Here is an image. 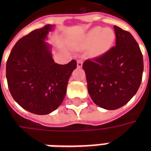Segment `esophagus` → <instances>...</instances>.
Wrapping results in <instances>:
<instances>
[{"mask_svg":"<svg viewBox=\"0 0 151 151\" xmlns=\"http://www.w3.org/2000/svg\"><path fill=\"white\" fill-rule=\"evenodd\" d=\"M82 63H83V60H78V61H77V66H78V68H81L82 66Z\"/></svg>","mask_w":151,"mask_h":151,"instance_id":"esophagus-1","label":"esophagus"}]
</instances>
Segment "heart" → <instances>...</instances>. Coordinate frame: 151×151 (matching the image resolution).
Returning <instances> with one entry per match:
<instances>
[{"label":"heart","instance_id":"obj_1","mask_svg":"<svg viewBox=\"0 0 151 151\" xmlns=\"http://www.w3.org/2000/svg\"><path fill=\"white\" fill-rule=\"evenodd\" d=\"M116 40V35L111 28L95 27L89 31L83 38L86 46L93 44V51L96 53H104L111 48Z\"/></svg>","mask_w":151,"mask_h":151}]
</instances>
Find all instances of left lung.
Wrapping results in <instances>:
<instances>
[{"label": "left lung", "instance_id": "8db88e82", "mask_svg": "<svg viewBox=\"0 0 151 151\" xmlns=\"http://www.w3.org/2000/svg\"><path fill=\"white\" fill-rule=\"evenodd\" d=\"M116 45L82 65L91 98L99 107L115 110L126 104L139 88L143 57L138 44L129 31L114 26Z\"/></svg>", "mask_w": 151, "mask_h": 151}]
</instances>
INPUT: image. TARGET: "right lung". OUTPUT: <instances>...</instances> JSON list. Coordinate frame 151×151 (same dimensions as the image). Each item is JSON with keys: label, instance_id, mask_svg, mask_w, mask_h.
Here are the masks:
<instances>
[{"label": "right lung", "instance_id": "add662e5", "mask_svg": "<svg viewBox=\"0 0 151 151\" xmlns=\"http://www.w3.org/2000/svg\"><path fill=\"white\" fill-rule=\"evenodd\" d=\"M53 26L31 31L18 40L6 63V78L12 97L31 113L47 115L61 104L70 75L77 67L54 62L51 47L45 42Z\"/></svg>", "mask_w": 151, "mask_h": 151}]
</instances>
